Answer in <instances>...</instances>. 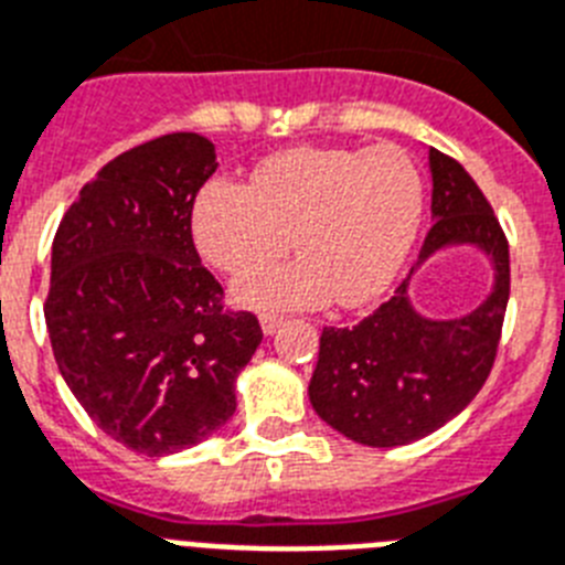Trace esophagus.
Masks as SVG:
<instances>
[{
	"label": "esophagus",
	"instance_id": "esophagus-1",
	"mask_svg": "<svg viewBox=\"0 0 565 565\" xmlns=\"http://www.w3.org/2000/svg\"><path fill=\"white\" fill-rule=\"evenodd\" d=\"M259 326H263V334L265 337H271V334H277L279 326H282V317L263 315V317H259Z\"/></svg>",
	"mask_w": 565,
	"mask_h": 565
}]
</instances>
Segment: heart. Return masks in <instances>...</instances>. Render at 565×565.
I'll return each instance as SVG.
<instances>
[{"label": "heart", "mask_w": 565, "mask_h": 565, "mask_svg": "<svg viewBox=\"0 0 565 565\" xmlns=\"http://www.w3.org/2000/svg\"><path fill=\"white\" fill-rule=\"evenodd\" d=\"M426 220V180L394 145L369 151L302 145L263 159L250 182L209 180L191 236L216 271L248 274L286 254L300 259L236 282L250 308L365 306L388 291Z\"/></svg>", "instance_id": "1"}]
</instances>
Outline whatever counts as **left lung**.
Instances as JSON below:
<instances>
[{
	"mask_svg": "<svg viewBox=\"0 0 565 565\" xmlns=\"http://www.w3.org/2000/svg\"><path fill=\"white\" fill-rule=\"evenodd\" d=\"M431 231L388 302L354 329H322L308 399L322 420L371 448L406 446L446 426L489 377L509 302V243L469 171L428 148ZM475 247L490 259L495 282L462 318L434 321L411 302V279L440 249Z\"/></svg>",
	"mask_w": 565,
	"mask_h": 565,
	"instance_id": "left-lung-1",
	"label": "left lung"
}]
</instances>
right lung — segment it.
<instances>
[{
	"label": "right lung",
	"instance_id": "right-lung-1",
	"mask_svg": "<svg viewBox=\"0 0 565 565\" xmlns=\"http://www.w3.org/2000/svg\"><path fill=\"white\" fill-rule=\"evenodd\" d=\"M214 142L166 134L110 159L67 209L51 248L45 322L62 380L108 437L148 457L209 440L263 340L223 311L191 236Z\"/></svg>",
	"mask_w": 565,
	"mask_h": 565
}]
</instances>
